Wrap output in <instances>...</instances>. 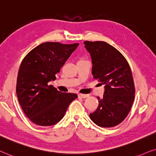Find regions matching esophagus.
Segmentation results:
<instances>
[{"label":"esophagus","instance_id":"1","mask_svg":"<svg viewBox=\"0 0 156 156\" xmlns=\"http://www.w3.org/2000/svg\"><path fill=\"white\" fill-rule=\"evenodd\" d=\"M88 96L89 95L86 94H81V93H79V94H78V98H88Z\"/></svg>","mask_w":156,"mask_h":156}]
</instances>
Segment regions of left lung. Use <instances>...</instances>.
<instances>
[{"label": "left lung", "instance_id": "obj_1", "mask_svg": "<svg viewBox=\"0 0 156 156\" xmlns=\"http://www.w3.org/2000/svg\"><path fill=\"white\" fill-rule=\"evenodd\" d=\"M92 59V74L105 85L103 97L99 100L90 118L101 127L118 126L127 117L135 98V86L130 66L125 57L104 41H85Z\"/></svg>", "mask_w": 156, "mask_h": 156}]
</instances>
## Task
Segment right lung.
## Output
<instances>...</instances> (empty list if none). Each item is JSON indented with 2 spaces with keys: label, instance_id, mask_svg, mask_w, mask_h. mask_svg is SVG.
I'll return each mask as SVG.
<instances>
[{
  "label": "right lung",
  "instance_id": "right-lung-1",
  "mask_svg": "<svg viewBox=\"0 0 156 156\" xmlns=\"http://www.w3.org/2000/svg\"><path fill=\"white\" fill-rule=\"evenodd\" d=\"M78 45L45 42L31 50L22 61L16 93L22 110L33 123L55 125L78 98L76 93L58 91L49 82L55 80V75Z\"/></svg>",
  "mask_w": 156,
  "mask_h": 156
}]
</instances>
